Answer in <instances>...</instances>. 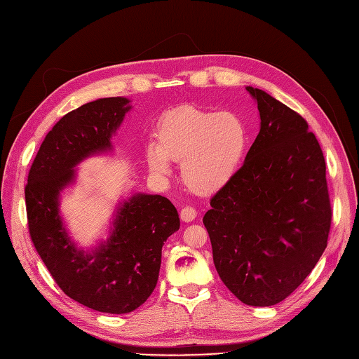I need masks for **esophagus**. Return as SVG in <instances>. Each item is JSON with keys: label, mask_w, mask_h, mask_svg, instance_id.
I'll return each mask as SVG.
<instances>
[{"label": "esophagus", "mask_w": 359, "mask_h": 359, "mask_svg": "<svg viewBox=\"0 0 359 359\" xmlns=\"http://www.w3.org/2000/svg\"><path fill=\"white\" fill-rule=\"evenodd\" d=\"M196 215H198L196 210L191 208V206H186V208H182V210H181V212H180L181 220H182V222H186V223L193 222L194 219H196Z\"/></svg>", "instance_id": "obj_1"}]
</instances>
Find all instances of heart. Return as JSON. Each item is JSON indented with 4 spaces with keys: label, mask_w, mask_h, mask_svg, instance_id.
I'll use <instances>...</instances> for the list:
<instances>
[{
    "label": "heart",
    "mask_w": 359,
    "mask_h": 359,
    "mask_svg": "<svg viewBox=\"0 0 359 359\" xmlns=\"http://www.w3.org/2000/svg\"><path fill=\"white\" fill-rule=\"evenodd\" d=\"M157 145L147 148L148 168L157 178L170 177V161H181L186 186L198 194H212L229 184L240 169L248 132L240 115L181 106L157 124Z\"/></svg>",
    "instance_id": "obj_1"
}]
</instances>
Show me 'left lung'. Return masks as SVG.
<instances>
[{"label":"left lung","mask_w":359,"mask_h":359,"mask_svg":"<svg viewBox=\"0 0 359 359\" xmlns=\"http://www.w3.org/2000/svg\"><path fill=\"white\" fill-rule=\"evenodd\" d=\"M253 97L260 130L243 168L203 215L226 287L247 306L286 299L327 248L331 205L325 158L301 115L264 90Z\"/></svg>","instance_id":"1"}]
</instances>
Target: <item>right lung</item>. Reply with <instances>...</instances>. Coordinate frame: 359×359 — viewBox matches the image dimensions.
I'll list each match as a JSON object with an SVG mask.
<instances>
[{
  "label": "right lung",
  "instance_id": "obj_1",
  "mask_svg": "<svg viewBox=\"0 0 359 359\" xmlns=\"http://www.w3.org/2000/svg\"><path fill=\"white\" fill-rule=\"evenodd\" d=\"M130 111V99L106 97L64 115L43 140L25 187L31 240L57 285L82 306L111 314L133 311L149 298L161 248L180 229L169 199L133 191L116 203L106 238L82 247L70 236L62 194L78 181L82 161L114 154L112 137Z\"/></svg>",
  "mask_w": 359,
  "mask_h": 359
}]
</instances>
